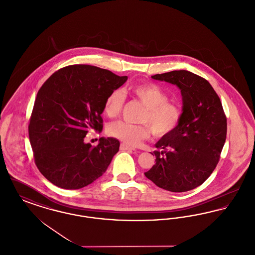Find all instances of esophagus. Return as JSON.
<instances>
[{
  "mask_svg": "<svg viewBox=\"0 0 255 255\" xmlns=\"http://www.w3.org/2000/svg\"><path fill=\"white\" fill-rule=\"evenodd\" d=\"M121 150H123V151H135V149H134L133 147L126 145V144H124V143L121 144Z\"/></svg>",
  "mask_w": 255,
  "mask_h": 255,
  "instance_id": "34e87169",
  "label": "esophagus"
}]
</instances>
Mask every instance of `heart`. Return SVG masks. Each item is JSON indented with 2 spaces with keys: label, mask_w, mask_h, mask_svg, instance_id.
Masks as SVG:
<instances>
[{
  "label": "heart",
  "mask_w": 255,
  "mask_h": 255,
  "mask_svg": "<svg viewBox=\"0 0 255 255\" xmlns=\"http://www.w3.org/2000/svg\"><path fill=\"white\" fill-rule=\"evenodd\" d=\"M131 92L139 99L146 109L140 117L141 124H132L120 122L112 123L108 128L110 135L122 140L125 144L135 146L151 134V128L157 136H163L172 133L182 120L181 106L168 100V95L155 83L133 86ZM124 102L122 90H114L106 97L104 113L114 118L121 112Z\"/></svg>",
  "instance_id": "b5f03b06"
}]
</instances>
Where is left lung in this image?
Segmentation results:
<instances>
[{
  "mask_svg": "<svg viewBox=\"0 0 255 255\" xmlns=\"http://www.w3.org/2000/svg\"><path fill=\"white\" fill-rule=\"evenodd\" d=\"M151 77L181 90L182 115L178 127L155 144L160 152L154 151L156 163L144 175L162 189L189 191L206 182L218 163L227 137L226 115L205 78L184 70Z\"/></svg>",
  "mask_w": 255,
  "mask_h": 255,
  "instance_id": "left-lung-1",
  "label": "left lung"
}]
</instances>
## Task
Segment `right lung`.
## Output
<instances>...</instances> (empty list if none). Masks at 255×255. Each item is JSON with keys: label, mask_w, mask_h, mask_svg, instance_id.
<instances>
[{"label": "right lung", "mask_w": 255, "mask_h": 255, "mask_svg": "<svg viewBox=\"0 0 255 255\" xmlns=\"http://www.w3.org/2000/svg\"><path fill=\"white\" fill-rule=\"evenodd\" d=\"M127 79L95 66L73 65L55 72L40 88L28 135L37 168L48 181L79 189L105 173L120 141L100 137L92 146L84 138L91 130H102L105 99Z\"/></svg>", "instance_id": "right-lung-1"}]
</instances>
